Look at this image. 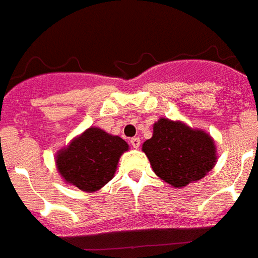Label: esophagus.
Segmentation results:
<instances>
[{"mask_svg": "<svg viewBox=\"0 0 258 258\" xmlns=\"http://www.w3.org/2000/svg\"><path fill=\"white\" fill-rule=\"evenodd\" d=\"M131 145H132V148H135V149H137V148H139L140 146V144H141V140L140 139H137V137H133V139H131Z\"/></svg>", "mask_w": 258, "mask_h": 258, "instance_id": "1", "label": "esophagus"}]
</instances>
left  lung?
<instances>
[{"instance_id":"left-lung-1","label":"left lung","mask_w":258,"mask_h":258,"mask_svg":"<svg viewBox=\"0 0 258 258\" xmlns=\"http://www.w3.org/2000/svg\"><path fill=\"white\" fill-rule=\"evenodd\" d=\"M142 150L154 173L174 187L201 180L217 160L211 136L168 118L154 123L153 137L144 142Z\"/></svg>"}]
</instances>
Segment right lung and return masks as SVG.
Here are the masks:
<instances>
[{
    "mask_svg": "<svg viewBox=\"0 0 258 258\" xmlns=\"http://www.w3.org/2000/svg\"><path fill=\"white\" fill-rule=\"evenodd\" d=\"M127 144L98 127H89L59 150L55 158L59 174L67 182L84 191L98 190L112 180Z\"/></svg>",
    "mask_w": 258,
    "mask_h": 258,
    "instance_id": "obj_1",
    "label": "right lung"
}]
</instances>
